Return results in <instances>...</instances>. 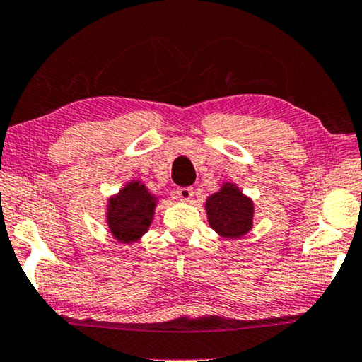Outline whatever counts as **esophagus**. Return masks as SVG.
<instances>
[{"instance_id": "esophagus-1", "label": "esophagus", "mask_w": 362, "mask_h": 362, "mask_svg": "<svg viewBox=\"0 0 362 362\" xmlns=\"http://www.w3.org/2000/svg\"><path fill=\"white\" fill-rule=\"evenodd\" d=\"M175 193H177V197L183 199V202H188V199H192V197H193V188L192 187H180V188H177Z\"/></svg>"}]
</instances>
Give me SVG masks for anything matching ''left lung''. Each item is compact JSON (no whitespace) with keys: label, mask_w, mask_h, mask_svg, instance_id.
Here are the masks:
<instances>
[{"label":"left lung","mask_w":362,"mask_h":362,"mask_svg":"<svg viewBox=\"0 0 362 362\" xmlns=\"http://www.w3.org/2000/svg\"><path fill=\"white\" fill-rule=\"evenodd\" d=\"M208 223L219 235L239 239L252 229L253 203L233 183H226L206 202Z\"/></svg>","instance_id":"left-lung-1"}]
</instances>
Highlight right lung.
Wrapping results in <instances>:
<instances>
[{"label": "right lung", "instance_id": "add662e5", "mask_svg": "<svg viewBox=\"0 0 362 362\" xmlns=\"http://www.w3.org/2000/svg\"><path fill=\"white\" fill-rule=\"evenodd\" d=\"M156 197L144 183L129 182L117 197L110 198L107 208V224L117 240L129 244L139 239L151 226Z\"/></svg>", "mask_w": 362, "mask_h": 362}]
</instances>
